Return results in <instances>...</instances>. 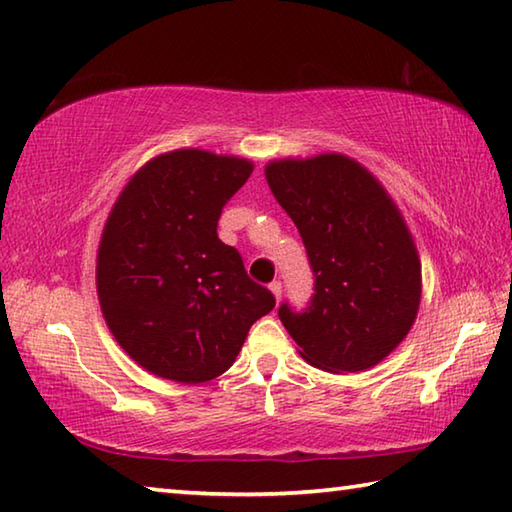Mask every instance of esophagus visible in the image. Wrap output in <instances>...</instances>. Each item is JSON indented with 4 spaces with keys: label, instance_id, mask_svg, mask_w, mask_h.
I'll list each match as a JSON object with an SVG mask.
<instances>
[{
    "label": "esophagus",
    "instance_id": "esophagus-1",
    "mask_svg": "<svg viewBox=\"0 0 512 512\" xmlns=\"http://www.w3.org/2000/svg\"><path fill=\"white\" fill-rule=\"evenodd\" d=\"M271 291H273V295H275V300L280 302V297H282V282H280V280L271 282Z\"/></svg>",
    "mask_w": 512,
    "mask_h": 512
}]
</instances>
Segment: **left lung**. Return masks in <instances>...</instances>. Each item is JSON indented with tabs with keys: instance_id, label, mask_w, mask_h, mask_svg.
<instances>
[{
	"instance_id": "8db88e82",
	"label": "left lung",
	"mask_w": 512,
	"mask_h": 512,
	"mask_svg": "<svg viewBox=\"0 0 512 512\" xmlns=\"http://www.w3.org/2000/svg\"><path fill=\"white\" fill-rule=\"evenodd\" d=\"M266 181L300 230L315 277L304 311L280 306L300 356L333 374L378 365L421 302V262L396 203L342 154L273 161Z\"/></svg>"
}]
</instances>
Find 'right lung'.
I'll return each instance as SVG.
<instances>
[{
  "instance_id": "right-lung-1",
  "label": "right lung",
  "mask_w": 512,
  "mask_h": 512,
  "mask_svg": "<svg viewBox=\"0 0 512 512\" xmlns=\"http://www.w3.org/2000/svg\"><path fill=\"white\" fill-rule=\"evenodd\" d=\"M253 163L174 150L138 170L102 230L96 286L118 345L152 374L206 383L235 362L275 297L246 273L217 224Z\"/></svg>"
}]
</instances>
